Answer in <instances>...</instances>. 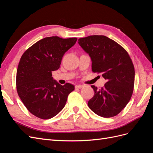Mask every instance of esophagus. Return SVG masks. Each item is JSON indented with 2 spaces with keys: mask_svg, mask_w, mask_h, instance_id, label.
I'll return each mask as SVG.
<instances>
[{
  "mask_svg": "<svg viewBox=\"0 0 153 153\" xmlns=\"http://www.w3.org/2000/svg\"><path fill=\"white\" fill-rule=\"evenodd\" d=\"M84 86H83L82 85H75L76 89H81V88H82Z\"/></svg>",
  "mask_w": 153,
  "mask_h": 153,
  "instance_id": "obj_1",
  "label": "esophagus"
}]
</instances>
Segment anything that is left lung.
<instances>
[{
    "mask_svg": "<svg viewBox=\"0 0 153 153\" xmlns=\"http://www.w3.org/2000/svg\"><path fill=\"white\" fill-rule=\"evenodd\" d=\"M78 44L90 56L92 71L102 73L106 80L100 89L91 85L94 94L88 106L101 117L115 116L126 106L133 94L135 69L130 57L121 45L105 36L80 38Z\"/></svg>",
    "mask_w": 153,
    "mask_h": 153,
    "instance_id": "1",
    "label": "left lung"
}]
</instances>
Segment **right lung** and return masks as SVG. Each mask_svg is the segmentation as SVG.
<instances>
[{
    "label": "right lung",
    "mask_w": 153,
    "mask_h": 153,
    "mask_svg": "<svg viewBox=\"0 0 153 153\" xmlns=\"http://www.w3.org/2000/svg\"><path fill=\"white\" fill-rule=\"evenodd\" d=\"M76 41V38L48 37L22 55L16 72V89L23 103L35 116L43 119L55 116L75 89L69 83L59 84L53 80L52 73L59 68L64 54Z\"/></svg>",
    "instance_id": "1"
}]
</instances>
